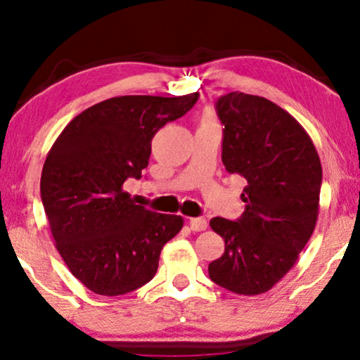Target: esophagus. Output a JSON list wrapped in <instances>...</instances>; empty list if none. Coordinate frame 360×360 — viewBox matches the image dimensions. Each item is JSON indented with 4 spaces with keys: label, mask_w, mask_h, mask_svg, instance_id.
I'll use <instances>...</instances> for the list:
<instances>
[{
    "label": "esophagus",
    "mask_w": 360,
    "mask_h": 360,
    "mask_svg": "<svg viewBox=\"0 0 360 360\" xmlns=\"http://www.w3.org/2000/svg\"><path fill=\"white\" fill-rule=\"evenodd\" d=\"M206 226H208V223H206L205 218H191L190 219V228H191V231H196V233H198V231H205Z\"/></svg>",
    "instance_id": "esophagus-1"
}]
</instances>
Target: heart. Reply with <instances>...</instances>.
I'll return each instance as SVG.
<instances>
[{"label": "heart", "mask_w": 360, "mask_h": 360, "mask_svg": "<svg viewBox=\"0 0 360 360\" xmlns=\"http://www.w3.org/2000/svg\"><path fill=\"white\" fill-rule=\"evenodd\" d=\"M201 122H205V124H213V122H218V121H216V117L211 115V112H206V115H203V117H201Z\"/></svg>", "instance_id": "heart-1"}]
</instances>
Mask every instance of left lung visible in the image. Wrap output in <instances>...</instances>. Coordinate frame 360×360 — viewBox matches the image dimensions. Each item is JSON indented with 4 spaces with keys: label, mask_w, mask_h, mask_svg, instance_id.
Returning <instances> with one entry per match:
<instances>
[{
    "label": "left lung",
    "mask_w": 360,
    "mask_h": 360,
    "mask_svg": "<svg viewBox=\"0 0 360 360\" xmlns=\"http://www.w3.org/2000/svg\"><path fill=\"white\" fill-rule=\"evenodd\" d=\"M223 164L248 181L239 219L213 218L224 254L208 265L216 285L238 295L269 292L290 272L311 238L323 169L311 137L267 98L233 91L221 96Z\"/></svg>",
    "instance_id": "8db88e82"
}]
</instances>
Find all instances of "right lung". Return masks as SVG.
I'll list each match as a JSON object with an SVG mask.
<instances>
[{"label": "right lung", "mask_w": 360, "mask_h": 360, "mask_svg": "<svg viewBox=\"0 0 360 360\" xmlns=\"http://www.w3.org/2000/svg\"><path fill=\"white\" fill-rule=\"evenodd\" d=\"M198 96L110 98L73 117L49 150L44 211L63 262L93 293L117 297L150 282L162 248L184 228L181 216L136 205L122 185L141 179L152 137Z\"/></svg>", "instance_id": "obj_1"}]
</instances>
